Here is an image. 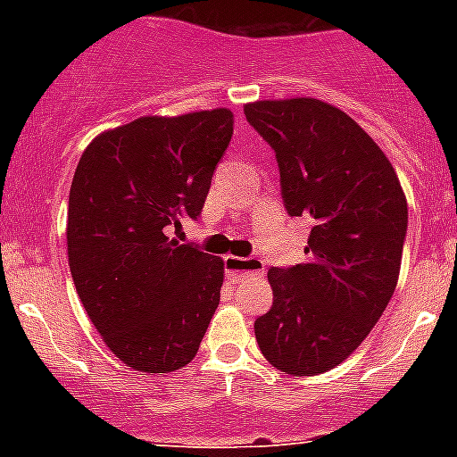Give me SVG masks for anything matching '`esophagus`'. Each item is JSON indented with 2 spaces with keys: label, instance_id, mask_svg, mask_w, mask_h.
<instances>
[{
  "label": "esophagus",
  "instance_id": "esophagus-1",
  "mask_svg": "<svg viewBox=\"0 0 457 457\" xmlns=\"http://www.w3.org/2000/svg\"><path fill=\"white\" fill-rule=\"evenodd\" d=\"M224 268L226 272L231 274L233 281H242V278H249V277H261V274L265 272V263L256 256H249V258L226 256Z\"/></svg>",
  "mask_w": 457,
  "mask_h": 457
}]
</instances>
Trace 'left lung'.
<instances>
[{"label":"left lung","mask_w":457,"mask_h":457,"mask_svg":"<svg viewBox=\"0 0 457 457\" xmlns=\"http://www.w3.org/2000/svg\"><path fill=\"white\" fill-rule=\"evenodd\" d=\"M245 116L274 151L290 217L311 221L306 261L272 268V309L253 322L274 369L318 375L348 359L385 313L401 272L407 201L345 112L316 98L258 100Z\"/></svg>","instance_id":"obj_1"}]
</instances>
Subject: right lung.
<instances>
[{
  "mask_svg": "<svg viewBox=\"0 0 457 457\" xmlns=\"http://www.w3.org/2000/svg\"><path fill=\"white\" fill-rule=\"evenodd\" d=\"M228 109L141 116L98 135L68 196V263L107 348L141 373L187 366L220 304L221 258L171 240L204 210Z\"/></svg>",
  "mask_w": 457,
  "mask_h": 457,
  "instance_id": "1",
  "label": "right lung"
}]
</instances>
